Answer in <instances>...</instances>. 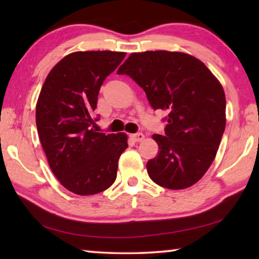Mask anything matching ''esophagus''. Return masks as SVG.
I'll return each instance as SVG.
<instances>
[{
  "mask_svg": "<svg viewBox=\"0 0 259 259\" xmlns=\"http://www.w3.org/2000/svg\"><path fill=\"white\" fill-rule=\"evenodd\" d=\"M131 138H133L134 142H142V140H144V138H145V136H144V134L142 133H137V134H134L131 135Z\"/></svg>",
  "mask_w": 259,
  "mask_h": 259,
  "instance_id": "1",
  "label": "esophagus"
}]
</instances>
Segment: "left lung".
<instances>
[{"mask_svg":"<svg viewBox=\"0 0 259 259\" xmlns=\"http://www.w3.org/2000/svg\"><path fill=\"white\" fill-rule=\"evenodd\" d=\"M143 88L153 109L168 112L160 152L147 162L157 185L183 190L199 182L216 156L225 130L223 87L199 59L183 52L131 54L117 71Z\"/></svg>","mask_w":259,"mask_h":259,"instance_id":"left-lung-1","label":"left lung"}]
</instances>
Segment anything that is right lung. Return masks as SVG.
<instances>
[{
	"instance_id": "obj_1",
	"label": "right lung",
	"mask_w": 259,
	"mask_h": 259,
	"mask_svg": "<svg viewBox=\"0 0 259 259\" xmlns=\"http://www.w3.org/2000/svg\"><path fill=\"white\" fill-rule=\"evenodd\" d=\"M125 52L78 51L51 69L36 104V126L48 162L61 185L78 195L103 192L116 179L128 147L125 134L97 133L100 87Z\"/></svg>"
}]
</instances>
